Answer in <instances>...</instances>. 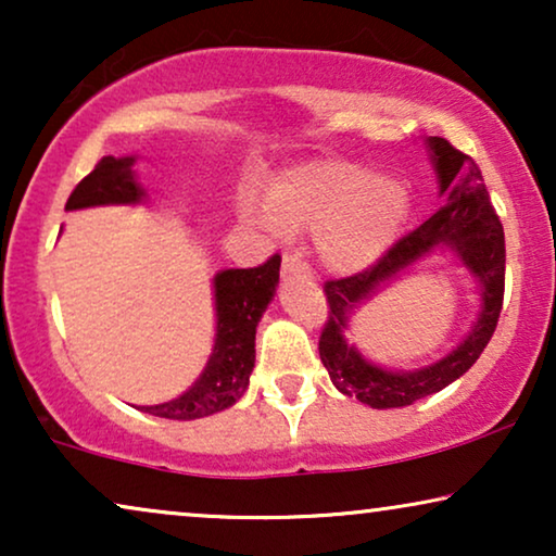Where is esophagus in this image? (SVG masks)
Segmentation results:
<instances>
[{
	"label": "esophagus",
	"mask_w": 556,
	"mask_h": 556,
	"mask_svg": "<svg viewBox=\"0 0 556 556\" xmlns=\"http://www.w3.org/2000/svg\"><path fill=\"white\" fill-rule=\"evenodd\" d=\"M283 276L311 278V268H308V263L301 257V253H286L283 255Z\"/></svg>",
	"instance_id": "34e87169"
}]
</instances>
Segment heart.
Returning a JSON list of instances; mask_svg holds the SVG:
<instances>
[{
	"mask_svg": "<svg viewBox=\"0 0 556 556\" xmlns=\"http://www.w3.org/2000/svg\"><path fill=\"white\" fill-rule=\"evenodd\" d=\"M242 217L265 230L318 232L326 268L356 273L379 261L409 215V189L369 166L314 162L288 172L270 197L248 192Z\"/></svg>",
	"mask_w": 556,
	"mask_h": 556,
	"instance_id": "b5f03b06",
	"label": "heart"
}]
</instances>
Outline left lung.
Returning a JSON list of instances; mask_svg holds the SVG:
<instances>
[{"label":"left lung","instance_id":"left-lung-1","mask_svg":"<svg viewBox=\"0 0 556 556\" xmlns=\"http://www.w3.org/2000/svg\"><path fill=\"white\" fill-rule=\"evenodd\" d=\"M425 147L430 151L432 169L438 174L440 194L445 197L443 207L425 219L417 230L394 242L371 268L341 280H326L324 286L329 318L318 341V354L341 394L356 397L375 409L407 407L428 394L445 390L447 384L466 375L491 341L501 306H504V227L493 212L481 169L473 159L440 136L425 139ZM435 249H451L479 280L482 288L479 318L469 337L443 361L420 370L394 372L379 368L345 341L348 318L378 292L379 287Z\"/></svg>","mask_w":556,"mask_h":556}]
</instances>
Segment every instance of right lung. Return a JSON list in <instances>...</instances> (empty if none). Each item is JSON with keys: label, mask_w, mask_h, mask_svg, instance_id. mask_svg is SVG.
I'll return each instance as SVG.
<instances>
[{"label": "right lung", "mask_w": 556, "mask_h": 556, "mask_svg": "<svg viewBox=\"0 0 556 556\" xmlns=\"http://www.w3.org/2000/svg\"><path fill=\"white\" fill-rule=\"evenodd\" d=\"M136 156H103L96 169L73 189L65 210L103 207V204H139L147 189L134 172ZM280 255H273L257 268L219 270L215 286L217 333L207 367L185 394L162 405L141 407V413L166 420H197L232 407L250 384L255 367V329L268 303L276 295Z\"/></svg>", "instance_id": "obj_1"}]
</instances>
